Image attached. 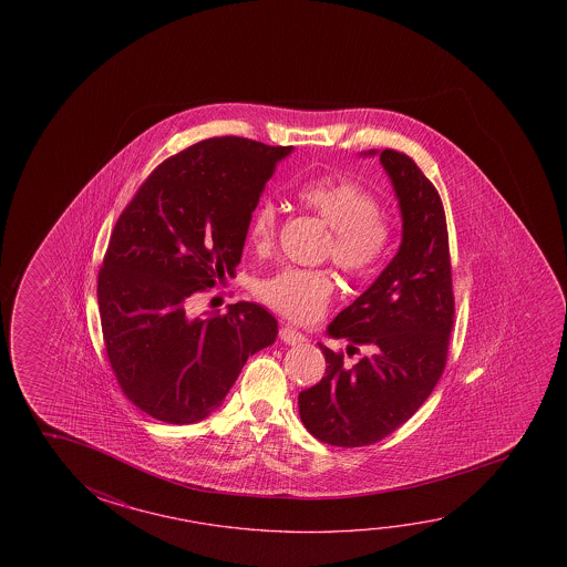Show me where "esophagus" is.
Returning a JSON list of instances; mask_svg holds the SVG:
<instances>
[{
    "instance_id": "34e87169",
    "label": "esophagus",
    "mask_w": 567,
    "mask_h": 567,
    "mask_svg": "<svg viewBox=\"0 0 567 567\" xmlns=\"http://www.w3.org/2000/svg\"><path fill=\"white\" fill-rule=\"evenodd\" d=\"M279 336L280 340L288 343V346L307 342V336L298 332L297 328H292V326H280Z\"/></svg>"
}]
</instances>
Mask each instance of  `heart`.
Segmentation results:
<instances>
[{
	"label": "heart",
	"instance_id": "heart-1",
	"mask_svg": "<svg viewBox=\"0 0 567 567\" xmlns=\"http://www.w3.org/2000/svg\"><path fill=\"white\" fill-rule=\"evenodd\" d=\"M298 202L332 227L326 255L352 279H370L388 259L395 224L381 209L380 197L352 177L324 176L298 187ZM279 227L275 202L260 199L249 224V241L257 251L272 247ZM334 277L324 269H280L260 280L265 305L295 322H315L334 295Z\"/></svg>",
	"mask_w": 567,
	"mask_h": 567
}]
</instances>
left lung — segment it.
<instances>
[{"instance_id":"obj_1","label":"left lung","mask_w":567,"mask_h":567,"mask_svg":"<svg viewBox=\"0 0 567 567\" xmlns=\"http://www.w3.org/2000/svg\"><path fill=\"white\" fill-rule=\"evenodd\" d=\"M380 159L400 197L403 241L372 287L328 328L370 353L346 368L343 352L318 343L324 378L298 395L305 427L343 449L373 445L413 417L445 372L455 322L441 195L408 154L385 148Z\"/></svg>"}]
</instances>
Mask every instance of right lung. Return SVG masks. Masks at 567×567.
I'll return each instance as SVG.
<instances>
[{
    "mask_svg": "<svg viewBox=\"0 0 567 567\" xmlns=\"http://www.w3.org/2000/svg\"><path fill=\"white\" fill-rule=\"evenodd\" d=\"M292 146L221 136L164 159L124 207L99 270L104 350L128 400L164 423L207 417L277 320L237 302L187 318L189 298L241 260L262 187Z\"/></svg>",
    "mask_w": 567,
    "mask_h": 567,
    "instance_id": "obj_1",
    "label": "right lung"
}]
</instances>
